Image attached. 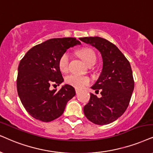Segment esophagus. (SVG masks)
I'll list each match as a JSON object with an SVG mask.
<instances>
[{"label":"esophagus","instance_id":"obj_1","mask_svg":"<svg viewBox=\"0 0 153 153\" xmlns=\"http://www.w3.org/2000/svg\"><path fill=\"white\" fill-rule=\"evenodd\" d=\"M75 92H76V94H78L80 92V90L78 89H75Z\"/></svg>","mask_w":153,"mask_h":153}]
</instances>
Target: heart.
Wrapping results in <instances>:
<instances>
[{"instance_id":"1","label":"heart","mask_w":153,"mask_h":153,"mask_svg":"<svg viewBox=\"0 0 153 153\" xmlns=\"http://www.w3.org/2000/svg\"><path fill=\"white\" fill-rule=\"evenodd\" d=\"M79 56L88 65L96 61V56L94 52L90 48H82L78 51ZM70 53L65 52L60 57L59 60V67L60 71L63 73L67 72L68 70ZM90 82V79L87 76L78 75H70L65 78V82L69 85L74 87L76 89H82L88 85Z\"/></svg>"}]
</instances>
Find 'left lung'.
Wrapping results in <instances>:
<instances>
[{
  "label": "left lung",
  "instance_id": "8db88e82",
  "mask_svg": "<svg viewBox=\"0 0 153 153\" xmlns=\"http://www.w3.org/2000/svg\"><path fill=\"white\" fill-rule=\"evenodd\" d=\"M100 52L103 67L101 74L92 89L101 91L98 98L90 93L89 102L84 107V114L89 121L105 125L117 120L128 107L134 80L130 63L117 46L99 36L79 38Z\"/></svg>",
  "mask_w": 153,
  "mask_h": 153
}]
</instances>
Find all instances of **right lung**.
<instances>
[{
  "label": "right lung",
  "mask_w": 153,
  "mask_h": 153,
  "mask_svg": "<svg viewBox=\"0 0 153 153\" xmlns=\"http://www.w3.org/2000/svg\"><path fill=\"white\" fill-rule=\"evenodd\" d=\"M80 42L75 38H56L37 44L20 61L17 90L22 105L34 119L49 122L63 114L67 102L75 95L73 86L65 85L61 90L51 85L63 82L59 67L60 57L68 49Z\"/></svg>",
  "instance_id": "obj_1"
}]
</instances>
